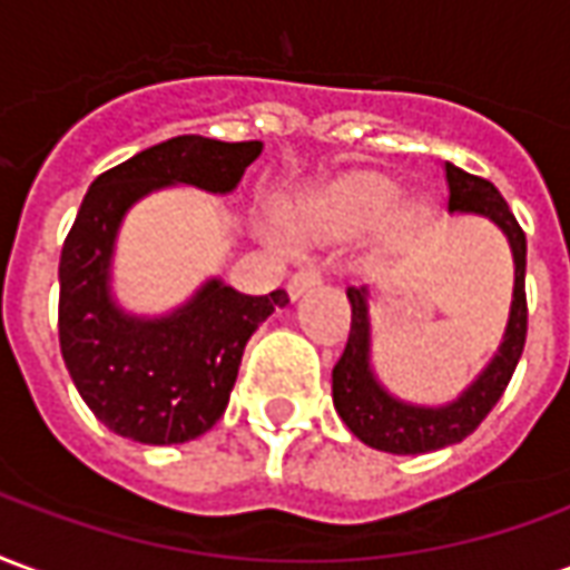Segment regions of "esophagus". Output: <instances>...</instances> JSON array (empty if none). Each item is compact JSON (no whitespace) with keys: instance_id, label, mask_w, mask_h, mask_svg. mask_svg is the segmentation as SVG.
<instances>
[{"instance_id":"34e87169","label":"esophagus","mask_w":570,"mask_h":570,"mask_svg":"<svg viewBox=\"0 0 570 570\" xmlns=\"http://www.w3.org/2000/svg\"><path fill=\"white\" fill-rule=\"evenodd\" d=\"M315 285H322V269L306 267V269H301V273H294V276H291L288 294L291 297H301V294H306V291L315 288Z\"/></svg>"}]
</instances>
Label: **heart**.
Here are the masks:
<instances>
[{
  "label": "heart",
  "mask_w": 570,
  "mask_h": 570,
  "mask_svg": "<svg viewBox=\"0 0 570 570\" xmlns=\"http://www.w3.org/2000/svg\"><path fill=\"white\" fill-rule=\"evenodd\" d=\"M401 199V185L382 173H352L318 188L303 203L301 222L315 234H364L389 215Z\"/></svg>",
  "instance_id": "obj_1"
}]
</instances>
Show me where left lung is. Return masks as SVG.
I'll list each match as a JSON object with an SVG mask.
<instances>
[{"label":"left lung","mask_w":570,"mask_h":570,"mask_svg":"<svg viewBox=\"0 0 570 570\" xmlns=\"http://www.w3.org/2000/svg\"><path fill=\"white\" fill-rule=\"evenodd\" d=\"M446 185H450V212L489 218L507 236L510 252H513V301H510L501 346L483 371L476 373V380L450 404L422 406L394 397L380 382L371 361L373 336L371 303H367L371 291L367 285H358V288L348 285L346 297L352 303V327H348L346 348L334 367V410L361 443L380 452H392V455H422V452L461 443L468 434H473L476 425L492 413V406L501 401L507 382L522 358L525 331H529L522 227L492 181L446 164Z\"/></svg>","instance_id":"obj_1"}]
</instances>
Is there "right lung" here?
<instances>
[{"label":"right lung","mask_w":570,"mask_h":570,"mask_svg":"<svg viewBox=\"0 0 570 570\" xmlns=\"http://www.w3.org/2000/svg\"><path fill=\"white\" fill-rule=\"evenodd\" d=\"M261 151V142L176 136L87 190L60 255V352L85 404L120 438L169 446L206 434L227 410L248 336L288 303L285 291L252 297L212 276L173 313H127L111 294L124 215L173 185L230 194Z\"/></svg>","instance_id":"right-lung-1"}]
</instances>
